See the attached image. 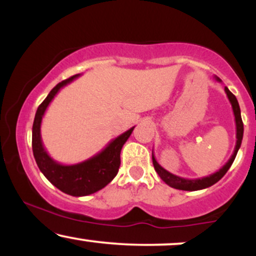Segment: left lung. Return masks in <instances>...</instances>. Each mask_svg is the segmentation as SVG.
<instances>
[{"instance_id":"left-lung-1","label":"left lung","mask_w":256,"mask_h":256,"mask_svg":"<svg viewBox=\"0 0 256 256\" xmlns=\"http://www.w3.org/2000/svg\"><path fill=\"white\" fill-rule=\"evenodd\" d=\"M216 79L218 82H222L218 77H216ZM225 92L228 95V101L232 106V110H234V122H236V146H234V150L232 152L231 158H228V162L225 164L219 171H216V173H212L210 176H207V177L204 178H198V179H188V178H183L179 177V176L173 174V173L166 171L162 166H160V164L158 162L156 158L154 156V152H152V165H154L155 171L158 172V174L160 176V178L162 179L164 182L170 186L174 188V189L178 190H185V192H196V190H202L206 189V188L212 186L213 184H216V182H219L220 179L225 176V173L228 171L232 162H234V158H236L237 152H238L240 143H242V138H243V122L242 118H240V104L238 101H237L236 96L231 92L228 88L225 86Z\"/></svg>"}]
</instances>
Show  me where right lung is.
<instances>
[{"instance_id":"add662e5","label":"right lung","mask_w":256,"mask_h":256,"mask_svg":"<svg viewBox=\"0 0 256 256\" xmlns=\"http://www.w3.org/2000/svg\"><path fill=\"white\" fill-rule=\"evenodd\" d=\"M79 76L80 74H76L66 80H62L49 92V95L38 107L32 126V150L38 168L43 173L44 177L58 190L77 198L98 192L113 180L120 167V152L134 128V126L130 130L112 140L101 152L82 162L74 165H62L55 161L46 152L43 146L42 137H40V124L46 108L60 89L71 83Z\"/></svg>"}]
</instances>
